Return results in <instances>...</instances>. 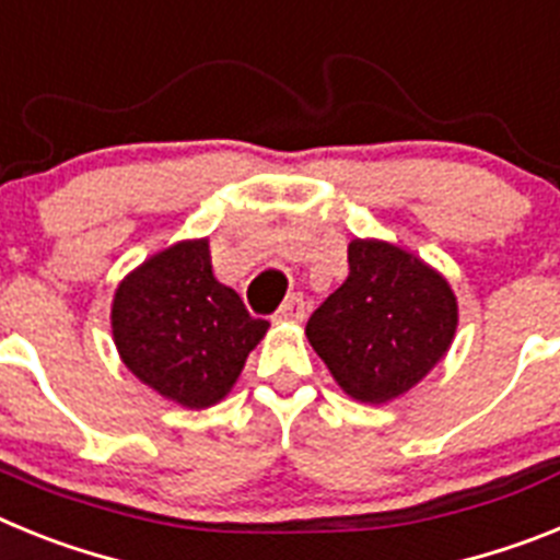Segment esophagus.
<instances>
[{
	"label": "esophagus",
	"mask_w": 560,
	"mask_h": 560,
	"mask_svg": "<svg viewBox=\"0 0 560 560\" xmlns=\"http://www.w3.org/2000/svg\"><path fill=\"white\" fill-rule=\"evenodd\" d=\"M276 318L279 320H304L307 318V304H304V299H301V295H290V299H287L284 304L279 307Z\"/></svg>",
	"instance_id": "obj_1"
}]
</instances>
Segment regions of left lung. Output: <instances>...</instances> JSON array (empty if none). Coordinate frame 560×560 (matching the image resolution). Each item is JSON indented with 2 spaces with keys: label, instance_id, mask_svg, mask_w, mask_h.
<instances>
[{
  "label": "left lung",
  "instance_id": "obj_1",
  "mask_svg": "<svg viewBox=\"0 0 560 560\" xmlns=\"http://www.w3.org/2000/svg\"><path fill=\"white\" fill-rule=\"evenodd\" d=\"M456 295L434 267L381 240L349 242V276L307 320V338L349 397L395 400L456 332Z\"/></svg>",
  "mask_w": 560,
  "mask_h": 560
}]
</instances>
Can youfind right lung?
I'll return each instance as SVG.
<instances>
[{
  "label": "right lung",
  "mask_w": 560,
  "mask_h": 560,
  "mask_svg": "<svg viewBox=\"0 0 560 560\" xmlns=\"http://www.w3.org/2000/svg\"><path fill=\"white\" fill-rule=\"evenodd\" d=\"M267 327L236 290L217 281L208 240L154 253L120 281L112 301V338L126 369L186 408L220 402Z\"/></svg>",
  "instance_id": "right-lung-1"
}]
</instances>
